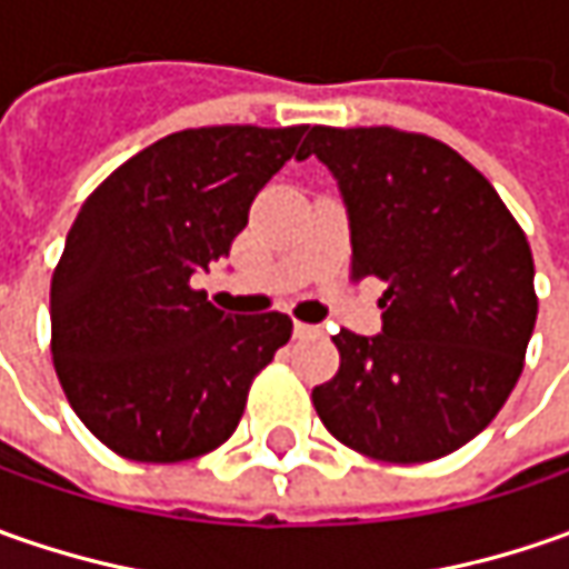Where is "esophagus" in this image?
I'll use <instances>...</instances> for the list:
<instances>
[{"label":"esophagus","instance_id":"34e87169","mask_svg":"<svg viewBox=\"0 0 569 569\" xmlns=\"http://www.w3.org/2000/svg\"><path fill=\"white\" fill-rule=\"evenodd\" d=\"M295 336L297 339H310V336H317V326H310V322H295Z\"/></svg>","mask_w":569,"mask_h":569}]
</instances>
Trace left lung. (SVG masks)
Returning a JSON list of instances; mask_svg holds the SVG:
<instances>
[{
  "label": "left lung",
  "instance_id": "left-lung-1",
  "mask_svg": "<svg viewBox=\"0 0 569 569\" xmlns=\"http://www.w3.org/2000/svg\"><path fill=\"white\" fill-rule=\"evenodd\" d=\"M336 177L351 278L377 274L382 332L336 336L339 373L313 389L319 421L380 462H430L497 418L538 317L536 266L497 189L430 136L313 126L297 161Z\"/></svg>",
  "mask_w": 569,
  "mask_h": 569
}]
</instances>
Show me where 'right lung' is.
I'll use <instances>...</instances> for the list:
<instances>
[{
    "instance_id": "1",
    "label": "right lung",
    "mask_w": 569,
    "mask_h": 569,
    "mask_svg": "<svg viewBox=\"0 0 569 569\" xmlns=\"http://www.w3.org/2000/svg\"><path fill=\"white\" fill-rule=\"evenodd\" d=\"M307 126H202L148 144L78 211L50 284L56 377L81 425L136 462H183L240 425L284 313L233 317L196 291Z\"/></svg>"
}]
</instances>
